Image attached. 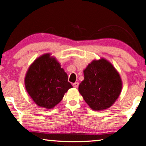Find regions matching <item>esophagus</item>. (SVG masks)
I'll use <instances>...</instances> for the list:
<instances>
[{"label": "esophagus", "mask_w": 146, "mask_h": 146, "mask_svg": "<svg viewBox=\"0 0 146 146\" xmlns=\"http://www.w3.org/2000/svg\"><path fill=\"white\" fill-rule=\"evenodd\" d=\"M78 85H79L78 82H75V83L73 84V86L74 88H78Z\"/></svg>", "instance_id": "obj_1"}]
</instances>
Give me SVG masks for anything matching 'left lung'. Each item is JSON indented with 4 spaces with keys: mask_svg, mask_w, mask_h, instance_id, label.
I'll return each mask as SVG.
<instances>
[{
    "mask_svg": "<svg viewBox=\"0 0 146 146\" xmlns=\"http://www.w3.org/2000/svg\"><path fill=\"white\" fill-rule=\"evenodd\" d=\"M84 75L78 91L86 102L95 111L110 108L122 88L119 73L112 64L103 58L94 60L84 70Z\"/></svg>",
    "mask_w": 146,
    "mask_h": 146,
    "instance_id": "left-lung-1",
    "label": "left lung"
}]
</instances>
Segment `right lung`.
I'll return each instance as SVG.
<instances>
[{"mask_svg":"<svg viewBox=\"0 0 146 146\" xmlns=\"http://www.w3.org/2000/svg\"><path fill=\"white\" fill-rule=\"evenodd\" d=\"M55 58L46 53L36 58L29 66L25 77L27 92L36 104L53 108L65 93L73 87L68 75Z\"/></svg>","mask_w":146,"mask_h":146,"instance_id":"obj_1","label":"right lung"}]
</instances>
